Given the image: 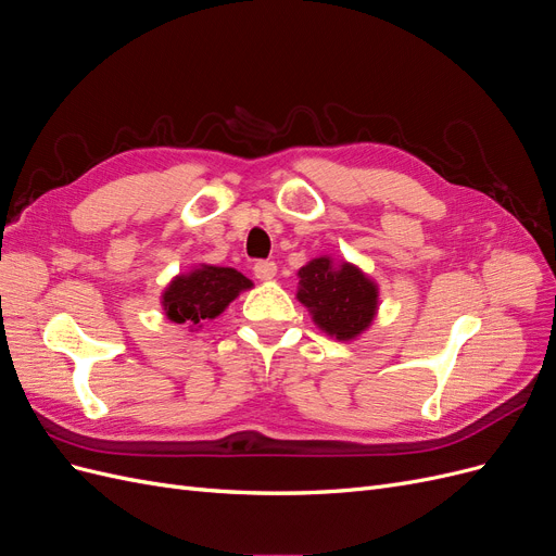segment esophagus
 <instances>
[{
    "instance_id": "esophagus-1",
    "label": "esophagus",
    "mask_w": 556,
    "mask_h": 556,
    "mask_svg": "<svg viewBox=\"0 0 556 556\" xmlns=\"http://www.w3.org/2000/svg\"><path fill=\"white\" fill-rule=\"evenodd\" d=\"M252 271H255V276L260 280H271L276 276V271H278V266H276V262L260 260V262H255V266H252Z\"/></svg>"
}]
</instances>
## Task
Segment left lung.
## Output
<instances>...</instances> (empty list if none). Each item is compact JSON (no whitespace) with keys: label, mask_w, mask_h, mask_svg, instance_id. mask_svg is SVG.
Instances as JSON below:
<instances>
[{"label":"left lung","mask_w":556,"mask_h":556,"mask_svg":"<svg viewBox=\"0 0 556 556\" xmlns=\"http://www.w3.org/2000/svg\"><path fill=\"white\" fill-rule=\"evenodd\" d=\"M296 299L308 306L315 325L339 341L355 339L376 315L378 290L357 266L333 268L329 257H317L299 271Z\"/></svg>","instance_id":"8db88e82"}]
</instances>
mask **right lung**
<instances>
[{
    "mask_svg": "<svg viewBox=\"0 0 556 556\" xmlns=\"http://www.w3.org/2000/svg\"><path fill=\"white\" fill-rule=\"evenodd\" d=\"M248 288L252 282L233 268L201 266L188 276H178L166 288L162 304L172 323L192 327L220 315Z\"/></svg>",
    "mask_w": 556,
    "mask_h": 556,
    "instance_id": "right-lung-1",
    "label": "right lung"
}]
</instances>
